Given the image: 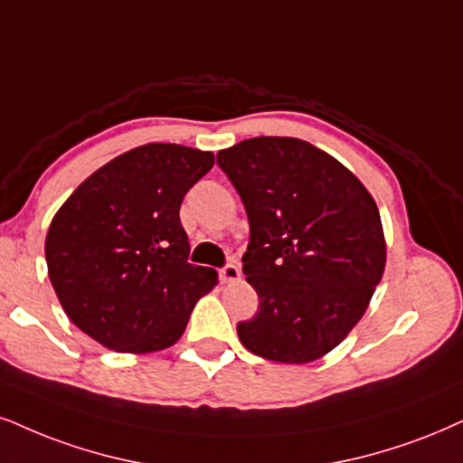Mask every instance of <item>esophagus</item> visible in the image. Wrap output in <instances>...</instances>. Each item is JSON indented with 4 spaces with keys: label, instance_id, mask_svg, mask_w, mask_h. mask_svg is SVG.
<instances>
[{
    "label": "esophagus",
    "instance_id": "esophagus-1",
    "mask_svg": "<svg viewBox=\"0 0 463 463\" xmlns=\"http://www.w3.org/2000/svg\"><path fill=\"white\" fill-rule=\"evenodd\" d=\"M219 272H221V281H225V283H236V281H241V268H238L236 264L222 266Z\"/></svg>",
    "mask_w": 463,
    "mask_h": 463
}]
</instances>
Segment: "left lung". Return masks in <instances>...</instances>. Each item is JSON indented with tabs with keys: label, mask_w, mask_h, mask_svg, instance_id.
<instances>
[{
	"label": "left lung",
	"mask_w": 463,
	"mask_h": 463,
	"mask_svg": "<svg viewBox=\"0 0 463 463\" xmlns=\"http://www.w3.org/2000/svg\"><path fill=\"white\" fill-rule=\"evenodd\" d=\"M250 225L242 272L260 296L238 324L249 352L285 364L326 356L367 311L386 266L378 205L309 141L255 137L216 154Z\"/></svg>",
	"instance_id": "left-lung-1"
}]
</instances>
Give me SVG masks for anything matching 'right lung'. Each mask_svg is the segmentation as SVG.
Wrapping results in <instances>:
<instances>
[{
    "label": "right lung",
    "instance_id": "1",
    "mask_svg": "<svg viewBox=\"0 0 463 463\" xmlns=\"http://www.w3.org/2000/svg\"><path fill=\"white\" fill-rule=\"evenodd\" d=\"M213 152L146 144L96 169L47 232L49 279L66 316L100 345L150 354L184 333L219 275L188 264L180 205Z\"/></svg>",
    "mask_w": 463,
    "mask_h": 463
}]
</instances>
